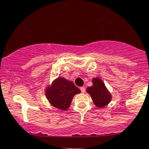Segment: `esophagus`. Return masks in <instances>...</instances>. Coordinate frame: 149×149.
<instances>
[{"label": "esophagus", "mask_w": 149, "mask_h": 149, "mask_svg": "<svg viewBox=\"0 0 149 149\" xmlns=\"http://www.w3.org/2000/svg\"><path fill=\"white\" fill-rule=\"evenodd\" d=\"M80 90H81V91L82 93H85V91H86L85 87H84V86L81 87V88H80Z\"/></svg>", "instance_id": "1"}]
</instances>
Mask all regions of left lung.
Here are the masks:
<instances>
[{
    "label": "left lung",
    "instance_id": "8db88e82",
    "mask_svg": "<svg viewBox=\"0 0 149 149\" xmlns=\"http://www.w3.org/2000/svg\"><path fill=\"white\" fill-rule=\"evenodd\" d=\"M93 85L86 88V92L90 94L94 104L99 108L107 105L111 100V94L110 93L104 83L99 77L92 79Z\"/></svg>",
    "mask_w": 149,
    "mask_h": 149
}]
</instances>
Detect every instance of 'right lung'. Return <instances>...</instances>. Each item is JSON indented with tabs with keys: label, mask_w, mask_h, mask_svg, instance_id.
Listing matches in <instances>:
<instances>
[{
	"label": "right lung",
	"mask_w": 149,
	"mask_h": 149,
	"mask_svg": "<svg viewBox=\"0 0 149 149\" xmlns=\"http://www.w3.org/2000/svg\"><path fill=\"white\" fill-rule=\"evenodd\" d=\"M81 91L72 81L58 77L46 86L45 95L52 106L60 110H66L70 106L73 97Z\"/></svg>",
	"instance_id": "1"
}]
</instances>
